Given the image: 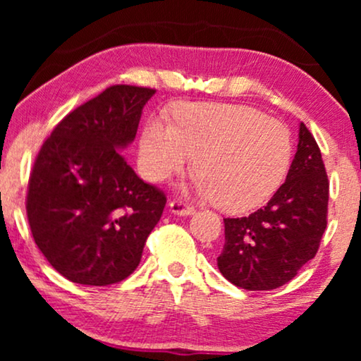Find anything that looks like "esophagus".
Returning a JSON list of instances; mask_svg holds the SVG:
<instances>
[{
	"label": "esophagus",
	"mask_w": 361,
	"mask_h": 361,
	"mask_svg": "<svg viewBox=\"0 0 361 361\" xmlns=\"http://www.w3.org/2000/svg\"><path fill=\"white\" fill-rule=\"evenodd\" d=\"M171 212L176 215H182V216H187V215H192L195 212V209L189 204H185V202L182 200H171Z\"/></svg>",
	"instance_id": "obj_1"
}]
</instances>
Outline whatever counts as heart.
<instances>
[{"label": "heart", "mask_w": 361, "mask_h": 361, "mask_svg": "<svg viewBox=\"0 0 361 361\" xmlns=\"http://www.w3.org/2000/svg\"><path fill=\"white\" fill-rule=\"evenodd\" d=\"M195 185L226 212L263 205L283 184L293 140L283 123L256 108L194 103L177 110V126L164 115L146 121L140 140V169L164 180L194 161Z\"/></svg>", "instance_id": "obj_1"}]
</instances>
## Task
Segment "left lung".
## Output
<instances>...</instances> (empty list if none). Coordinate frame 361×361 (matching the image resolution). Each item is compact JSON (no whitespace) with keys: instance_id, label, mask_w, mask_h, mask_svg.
Instances as JSON below:
<instances>
[{"instance_id":"8db88e82","label":"left lung","mask_w":361,"mask_h":361,"mask_svg":"<svg viewBox=\"0 0 361 361\" xmlns=\"http://www.w3.org/2000/svg\"><path fill=\"white\" fill-rule=\"evenodd\" d=\"M329 179L322 154L300 123L299 145L286 182L263 209L241 219H224L220 273L248 290L289 283L317 253L327 226Z\"/></svg>"}]
</instances>
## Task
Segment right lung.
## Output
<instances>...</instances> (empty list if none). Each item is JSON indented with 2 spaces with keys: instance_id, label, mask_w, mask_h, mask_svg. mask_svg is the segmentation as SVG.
I'll return each mask as SVG.
<instances>
[{
  "instance_id": "right-lung-1",
  "label": "right lung",
  "mask_w": 361,
  "mask_h": 361,
  "mask_svg": "<svg viewBox=\"0 0 361 361\" xmlns=\"http://www.w3.org/2000/svg\"><path fill=\"white\" fill-rule=\"evenodd\" d=\"M156 90L113 85L68 113L44 141L27 185L32 238L63 278L108 286L137 268L166 205L120 149Z\"/></svg>"
}]
</instances>
